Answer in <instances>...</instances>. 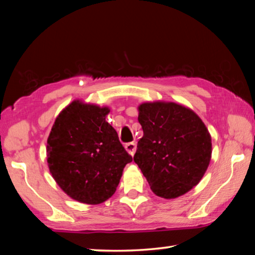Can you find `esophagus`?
Returning a JSON list of instances; mask_svg holds the SVG:
<instances>
[{"instance_id":"obj_1","label":"esophagus","mask_w":255,"mask_h":255,"mask_svg":"<svg viewBox=\"0 0 255 255\" xmlns=\"http://www.w3.org/2000/svg\"><path fill=\"white\" fill-rule=\"evenodd\" d=\"M136 147H137V144L135 143V141H130V143H127L126 145H125V148H126L127 152L131 155L135 154L136 152Z\"/></svg>"}]
</instances>
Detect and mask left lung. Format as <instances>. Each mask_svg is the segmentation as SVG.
Wrapping results in <instances>:
<instances>
[{
  "label": "left lung",
  "mask_w": 255,
  "mask_h": 255,
  "mask_svg": "<svg viewBox=\"0 0 255 255\" xmlns=\"http://www.w3.org/2000/svg\"><path fill=\"white\" fill-rule=\"evenodd\" d=\"M138 109L144 135L133 161L155 195L165 199L184 195L209 165V131L195 112L173 102L143 103Z\"/></svg>",
  "instance_id": "obj_1"
}]
</instances>
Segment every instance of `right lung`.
I'll list each match as a JSON object with an SVG mask.
<instances>
[{
    "label": "right lung",
    "instance_id": "1",
    "mask_svg": "<svg viewBox=\"0 0 255 255\" xmlns=\"http://www.w3.org/2000/svg\"><path fill=\"white\" fill-rule=\"evenodd\" d=\"M108 114V108L72 102L56 118L47 140L51 175L65 193L83 204L109 199L125 165L132 161L106 122Z\"/></svg>",
    "mask_w": 255,
    "mask_h": 255
}]
</instances>
